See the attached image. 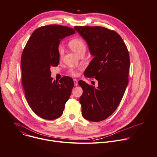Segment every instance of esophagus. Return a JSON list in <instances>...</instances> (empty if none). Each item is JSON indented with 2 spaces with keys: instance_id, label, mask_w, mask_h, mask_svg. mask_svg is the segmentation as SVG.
Wrapping results in <instances>:
<instances>
[{
  "instance_id": "34e87169",
  "label": "esophagus",
  "mask_w": 157,
  "mask_h": 157,
  "mask_svg": "<svg viewBox=\"0 0 157 157\" xmlns=\"http://www.w3.org/2000/svg\"><path fill=\"white\" fill-rule=\"evenodd\" d=\"M73 81H74V84H75V86H78V81H77V79H75Z\"/></svg>"
}]
</instances>
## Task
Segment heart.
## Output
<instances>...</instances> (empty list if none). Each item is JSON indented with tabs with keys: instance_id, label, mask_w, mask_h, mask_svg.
<instances>
[{
	"instance_id": "b5f03b06",
	"label": "heart",
	"mask_w": 157,
	"mask_h": 157,
	"mask_svg": "<svg viewBox=\"0 0 157 157\" xmlns=\"http://www.w3.org/2000/svg\"><path fill=\"white\" fill-rule=\"evenodd\" d=\"M69 46L71 49L78 55L82 52H85L86 50V44L84 41L81 38H76L70 40L69 42ZM58 54L59 57L62 58L63 55V50L61 47H59L58 49ZM69 73L71 76L75 77L79 75L78 70L75 68H71Z\"/></svg>"
}]
</instances>
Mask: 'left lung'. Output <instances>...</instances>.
Masks as SVG:
<instances>
[{
	"label": "left lung",
	"mask_w": 157,
	"mask_h": 157,
	"mask_svg": "<svg viewBox=\"0 0 157 157\" xmlns=\"http://www.w3.org/2000/svg\"><path fill=\"white\" fill-rule=\"evenodd\" d=\"M94 56L84 75L98 81L95 87L78 82L83 93L79 98L82 117L99 122L117 108L128 83L130 57L121 36L114 30L99 26H76Z\"/></svg>",
	"instance_id": "8db88e82"
}]
</instances>
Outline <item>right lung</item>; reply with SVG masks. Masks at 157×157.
<instances>
[{"mask_svg":"<svg viewBox=\"0 0 157 157\" xmlns=\"http://www.w3.org/2000/svg\"><path fill=\"white\" fill-rule=\"evenodd\" d=\"M66 26L48 25L36 29L30 36L21 57V84L32 110L47 120L59 117L69 99L74 82L64 76L58 81L50 76V67L57 66L61 40L74 34Z\"/></svg>","mask_w":157,"mask_h":157,"instance_id":"obj_1","label":"right lung"}]
</instances>
